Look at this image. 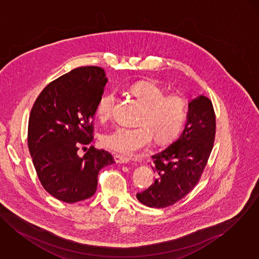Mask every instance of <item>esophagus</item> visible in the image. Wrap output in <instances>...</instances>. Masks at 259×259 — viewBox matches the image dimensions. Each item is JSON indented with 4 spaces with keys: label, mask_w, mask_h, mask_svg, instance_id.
I'll return each mask as SVG.
<instances>
[{
    "label": "esophagus",
    "mask_w": 259,
    "mask_h": 259,
    "mask_svg": "<svg viewBox=\"0 0 259 259\" xmlns=\"http://www.w3.org/2000/svg\"><path fill=\"white\" fill-rule=\"evenodd\" d=\"M130 159L127 158V157H124V156H121V155H115L114 156V161L116 163H128Z\"/></svg>",
    "instance_id": "obj_1"
}]
</instances>
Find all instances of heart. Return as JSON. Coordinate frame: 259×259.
Returning a JSON list of instances; mask_svg holds the SVG:
<instances>
[{"label":"heart","mask_w":259,"mask_h":259,"mask_svg":"<svg viewBox=\"0 0 259 259\" xmlns=\"http://www.w3.org/2000/svg\"><path fill=\"white\" fill-rule=\"evenodd\" d=\"M129 94L143 106L137 128L117 127L101 137L104 148L123 155H132L151 146L153 137L159 145L174 139L186 118V100L178 94L165 95L155 81L140 80L128 87ZM115 102L113 93L102 95L97 105L101 120L111 117Z\"/></svg>","instance_id":"heart-1"}]
</instances>
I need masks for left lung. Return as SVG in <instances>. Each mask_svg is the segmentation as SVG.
Here are the masks:
<instances>
[{"instance_id":"1","label":"left lung","mask_w":259,"mask_h":259,"mask_svg":"<svg viewBox=\"0 0 259 259\" xmlns=\"http://www.w3.org/2000/svg\"><path fill=\"white\" fill-rule=\"evenodd\" d=\"M216 115L212 101L204 96L188 104L187 120L179 139L152 156L155 182L137 199L151 208H165L187 195L198 183L213 149Z\"/></svg>"}]
</instances>
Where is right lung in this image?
<instances>
[{
  "instance_id": "right-lung-1",
  "label": "right lung",
  "mask_w": 259,
  "mask_h": 259,
  "mask_svg": "<svg viewBox=\"0 0 259 259\" xmlns=\"http://www.w3.org/2000/svg\"><path fill=\"white\" fill-rule=\"evenodd\" d=\"M107 82L97 66L76 68L47 84L35 100L28 121L27 144L37 177L53 197L75 203L92 197L100 169L114 163L111 154L91 146L94 116Z\"/></svg>"
}]
</instances>
